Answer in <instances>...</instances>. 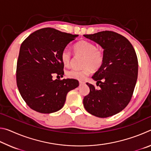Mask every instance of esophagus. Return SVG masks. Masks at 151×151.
<instances>
[{
  "mask_svg": "<svg viewBox=\"0 0 151 151\" xmlns=\"http://www.w3.org/2000/svg\"><path fill=\"white\" fill-rule=\"evenodd\" d=\"M84 84H85V83H84V82H83V81H79V85H80V86L84 85Z\"/></svg>",
  "mask_w": 151,
  "mask_h": 151,
  "instance_id": "obj_1",
  "label": "esophagus"
}]
</instances>
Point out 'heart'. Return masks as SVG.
<instances>
[{
    "mask_svg": "<svg viewBox=\"0 0 151 151\" xmlns=\"http://www.w3.org/2000/svg\"><path fill=\"white\" fill-rule=\"evenodd\" d=\"M73 51L76 55L84 56L82 69H71L66 72L68 78L78 81H84L92 73V70H98L104 63V51L100 47H96L94 42L88 40H81L73 46ZM61 60L65 66H69L72 55L68 48H65L61 52Z\"/></svg>",
    "mask_w": 151,
    "mask_h": 151,
    "instance_id": "heart-1",
    "label": "heart"
}]
</instances>
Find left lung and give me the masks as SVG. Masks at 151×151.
I'll list each match as a JSON object with an SVG mask.
<instances>
[{
    "label": "left lung",
    "instance_id": "8db88e82",
    "mask_svg": "<svg viewBox=\"0 0 151 151\" xmlns=\"http://www.w3.org/2000/svg\"><path fill=\"white\" fill-rule=\"evenodd\" d=\"M84 37L104 48V58L92 76L100 88L86 83L90 93L84 97L83 104L90 114L106 118L122 111L131 100L138 76L137 54L129 40L115 32L105 30Z\"/></svg>",
    "mask_w": 151,
    "mask_h": 151
}]
</instances>
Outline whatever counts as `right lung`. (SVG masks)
<instances>
[{"label":"right lung","instance_id":"add662e5","mask_svg":"<svg viewBox=\"0 0 151 151\" xmlns=\"http://www.w3.org/2000/svg\"><path fill=\"white\" fill-rule=\"evenodd\" d=\"M77 36L44 28L22 42L17 65V85L30 109L45 114L59 111L67 93L78 86L75 79H52L54 75L63 76L61 52Z\"/></svg>","mask_w":151,"mask_h":151}]
</instances>
